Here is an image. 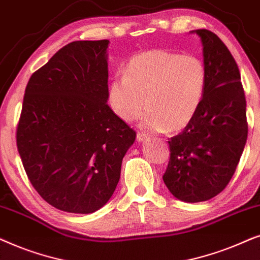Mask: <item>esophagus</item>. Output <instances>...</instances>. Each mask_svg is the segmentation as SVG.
<instances>
[{
  "label": "esophagus",
  "instance_id": "esophagus-1",
  "mask_svg": "<svg viewBox=\"0 0 260 260\" xmlns=\"http://www.w3.org/2000/svg\"><path fill=\"white\" fill-rule=\"evenodd\" d=\"M137 140L139 141V143H141V141H146V140H148V137L144 133H138L137 134Z\"/></svg>",
  "mask_w": 260,
  "mask_h": 260
}]
</instances>
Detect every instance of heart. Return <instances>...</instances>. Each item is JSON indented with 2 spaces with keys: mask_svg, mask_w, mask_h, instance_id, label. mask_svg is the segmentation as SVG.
I'll return each instance as SVG.
<instances>
[{
  "mask_svg": "<svg viewBox=\"0 0 260 260\" xmlns=\"http://www.w3.org/2000/svg\"><path fill=\"white\" fill-rule=\"evenodd\" d=\"M207 85L206 65L192 54L150 50L133 55L108 85V103L116 116L133 121L146 103L141 126L147 131H179L196 115Z\"/></svg>",
  "mask_w": 260,
  "mask_h": 260,
  "instance_id": "heart-1",
  "label": "heart"
}]
</instances>
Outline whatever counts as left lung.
I'll return each mask as SVG.
<instances>
[{"label": "left lung", "mask_w": 260, "mask_h": 260, "mask_svg": "<svg viewBox=\"0 0 260 260\" xmlns=\"http://www.w3.org/2000/svg\"><path fill=\"white\" fill-rule=\"evenodd\" d=\"M207 70L205 96L193 119L169 141L170 159L162 181L176 199H213L233 177L247 140L246 100L240 72L215 33L196 29Z\"/></svg>", "instance_id": "left-lung-1"}]
</instances>
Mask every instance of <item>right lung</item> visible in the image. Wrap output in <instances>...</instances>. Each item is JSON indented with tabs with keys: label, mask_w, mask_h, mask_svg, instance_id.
Listing matches in <instances>:
<instances>
[{
	"label": "right lung",
	"mask_w": 260,
	"mask_h": 260,
	"mask_svg": "<svg viewBox=\"0 0 260 260\" xmlns=\"http://www.w3.org/2000/svg\"><path fill=\"white\" fill-rule=\"evenodd\" d=\"M108 44H68L30 76L25 90L17 151L34 189L63 212L102 208L136 140V132L107 105Z\"/></svg>",
	"instance_id": "obj_1"
}]
</instances>
